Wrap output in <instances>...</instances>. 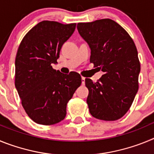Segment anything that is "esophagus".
<instances>
[{
    "instance_id": "34e87169",
    "label": "esophagus",
    "mask_w": 154,
    "mask_h": 154,
    "mask_svg": "<svg viewBox=\"0 0 154 154\" xmlns=\"http://www.w3.org/2000/svg\"><path fill=\"white\" fill-rule=\"evenodd\" d=\"M85 77H83V76H82V83L83 84H85Z\"/></svg>"
}]
</instances>
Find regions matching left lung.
<instances>
[{
  "mask_svg": "<svg viewBox=\"0 0 154 154\" xmlns=\"http://www.w3.org/2000/svg\"><path fill=\"white\" fill-rule=\"evenodd\" d=\"M77 28L91 48L90 62L104 72L96 82L85 79L89 112L98 119L117 120L130 109L138 91L140 63L135 43L111 19L78 23Z\"/></svg>",
  "mask_w": 154,
  "mask_h": 154,
  "instance_id": "obj_1",
  "label": "left lung"
}]
</instances>
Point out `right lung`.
Wrapping results in <instances>:
<instances>
[{
	"label": "right lung",
	"mask_w": 154,
	"mask_h": 154,
	"mask_svg": "<svg viewBox=\"0 0 154 154\" xmlns=\"http://www.w3.org/2000/svg\"><path fill=\"white\" fill-rule=\"evenodd\" d=\"M76 24L43 21L24 35L15 58V87L26 113L45 126L65 119L67 103L81 85L79 73L63 74L52 68L62 45Z\"/></svg>",
	"instance_id": "obj_1"
}]
</instances>
